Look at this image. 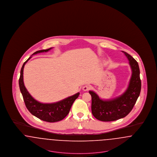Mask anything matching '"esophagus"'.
I'll list each match as a JSON object with an SVG mask.
<instances>
[{"label": "esophagus", "mask_w": 157, "mask_h": 157, "mask_svg": "<svg viewBox=\"0 0 157 157\" xmlns=\"http://www.w3.org/2000/svg\"><path fill=\"white\" fill-rule=\"evenodd\" d=\"M90 88H91V87L90 86V85H85V86H83L82 87V90H84V91L88 90H90Z\"/></svg>", "instance_id": "obj_1"}]
</instances>
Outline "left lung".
<instances>
[{"mask_svg":"<svg viewBox=\"0 0 157 157\" xmlns=\"http://www.w3.org/2000/svg\"><path fill=\"white\" fill-rule=\"evenodd\" d=\"M122 52L127 56L132 70L127 90L119 97L109 100H103L94 91H89L92 97V115L101 121H113L126 117L132 109L140 94L141 81L138 63L129 54Z\"/></svg>","mask_w":157,"mask_h":157,"instance_id":"left-lung-1","label":"left lung"}]
</instances>
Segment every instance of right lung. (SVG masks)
I'll list each match as a JSON object with an SVG mask.
<instances>
[{
	"mask_svg": "<svg viewBox=\"0 0 157 157\" xmlns=\"http://www.w3.org/2000/svg\"><path fill=\"white\" fill-rule=\"evenodd\" d=\"M52 48L36 51L33 55L38 53L46 52ZM32 56L24 62L21 70V75L19 79V85L25 105L28 111L34 116L40 120L48 122H58L65 118L69 113L70 109L75 99L79 97V92L59 102L51 104H43L35 100L30 95L29 92L25 86L23 82V68L26 63L30 59Z\"/></svg>",
	"mask_w": 157,
	"mask_h": 157,
	"instance_id": "right-lung-1",
	"label": "right lung"
}]
</instances>
